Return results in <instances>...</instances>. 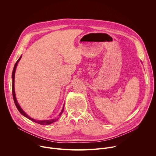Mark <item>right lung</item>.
I'll use <instances>...</instances> for the list:
<instances>
[{"label": "right lung", "mask_w": 156, "mask_h": 156, "mask_svg": "<svg viewBox=\"0 0 156 156\" xmlns=\"http://www.w3.org/2000/svg\"><path fill=\"white\" fill-rule=\"evenodd\" d=\"M21 58V55L20 56V57L18 59V60H17L16 62L15 63V66H14V68H13V72H12V94H13V98L14 102H15V105H16L17 109L18 110L20 113L21 115H23V116H25V117H27V119H30V120H31V121H33V122H35V123H38V124H40V125H49V124H51V123H52L56 122V121L58 119V118H57V119H51V120H37L32 119V118H31L29 115H28L24 112L23 110L22 109L21 107L20 106V105H19V104H18V101H17V100H16V96H15V87H14V83H15V73L17 65H18L19 61L20 60ZM63 109H64V105H63V108H62V110H61V112H60V114L58 115L59 117H60V116L62 115V114L63 113Z\"/></svg>", "instance_id": "1"}]
</instances>
